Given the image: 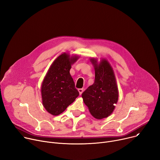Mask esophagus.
Returning a JSON list of instances; mask_svg holds the SVG:
<instances>
[{
  "mask_svg": "<svg viewBox=\"0 0 160 160\" xmlns=\"http://www.w3.org/2000/svg\"><path fill=\"white\" fill-rule=\"evenodd\" d=\"M78 92H79V94L81 95V93H82V92H83V88H79V89H78Z\"/></svg>",
  "mask_w": 160,
  "mask_h": 160,
  "instance_id": "1",
  "label": "esophagus"
}]
</instances>
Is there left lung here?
<instances>
[{"label":"left lung","instance_id":"obj_1","mask_svg":"<svg viewBox=\"0 0 160 160\" xmlns=\"http://www.w3.org/2000/svg\"><path fill=\"white\" fill-rule=\"evenodd\" d=\"M90 61L94 67L95 81L82 93V98L92 116L101 119L110 116L114 110L119 91L114 72L109 62L104 58L99 62L94 58Z\"/></svg>","mask_w":160,"mask_h":160}]
</instances>
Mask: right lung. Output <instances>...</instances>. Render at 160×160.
Wrapping results in <instances>:
<instances>
[{
    "instance_id": "right-lung-1",
    "label": "right lung",
    "mask_w": 160,
    "mask_h": 160,
    "mask_svg": "<svg viewBox=\"0 0 160 160\" xmlns=\"http://www.w3.org/2000/svg\"><path fill=\"white\" fill-rule=\"evenodd\" d=\"M79 58L77 55L61 54L52 62L42 81V105L53 116L61 114L79 94L70 73L72 65Z\"/></svg>"
}]
</instances>
